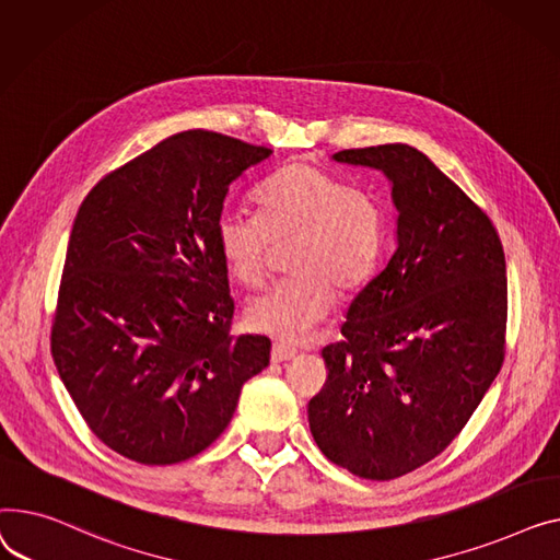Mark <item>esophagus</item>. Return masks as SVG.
Listing matches in <instances>:
<instances>
[{
    "instance_id": "1",
    "label": "esophagus",
    "mask_w": 560,
    "mask_h": 560,
    "mask_svg": "<svg viewBox=\"0 0 560 560\" xmlns=\"http://www.w3.org/2000/svg\"><path fill=\"white\" fill-rule=\"evenodd\" d=\"M295 354H299V350H295L293 346H287V343H273V348H271V361H273V364H280V361H289Z\"/></svg>"
}]
</instances>
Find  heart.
<instances>
[{"instance_id": "obj_1", "label": "heart", "mask_w": 560, "mask_h": 560, "mask_svg": "<svg viewBox=\"0 0 560 560\" xmlns=\"http://www.w3.org/2000/svg\"><path fill=\"white\" fill-rule=\"evenodd\" d=\"M257 212H223L217 246L242 284L259 287L269 276L273 244H291L293 278L250 301L246 323L282 341L305 339L337 305V287L366 282L384 237V214L366 191L343 178L295 162L261 183Z\"/></svg>"}]
</instances>
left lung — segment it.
Returning a JSON list of instances; mask_svg holds the SVG:
<instances>
[{"label": "left lung", "mask_w": 560, "mask_h": 560, "mask_svg": "<svg viewBox=\"0 0 560 560\" xmlns=\"http://www.w3.org/2000/svg\"><path fill=\"white\" fill-rule=\"evenodd\" d=\"M332 160L386 176L396 250L350 301L343 341L323 348L327 382L310 400V430L332 464L388 481L441 454L498 377L506 261L490 219L418 149Z\"/></svg>", "instance_id": "1"}]
</instances>
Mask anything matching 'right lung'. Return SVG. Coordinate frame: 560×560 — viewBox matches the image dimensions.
Returning a JSON list of instances; mask_svg holds the SVG:
<instances>
[{
  "label": "right lung",
  "mask_w": 560,
  "mask_h": 560,
  "mask_svg": "<svg viewBox=\"0 0 560 560\" xmlns=\"http://www.w3.org/2000/svg\"><path fill=\"white\" fill-rule=\"evenodd\" d=\"M271 149L185 130L98 180L72 225L51 327L58 375L98 441L144 466L212 445L271 341L230 335L217 246L230 185Z\"/></svg>",
  "instance_id": "obj_1"
}]
</instances>
